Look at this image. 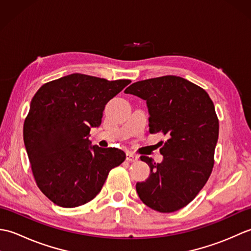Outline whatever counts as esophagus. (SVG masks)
I'll use <instances>...</instances> for the list:
<instances>
[{
	"mask_svg": "<svg viewBox=\"0 0 251 251\" xmlns=\"http://www.w3.org/2000/svg\"><path fill=\"white\" fill-rule=\"evenodd\" d=\"M138 158H139V156L132 152H128L126 154V161L128 162H137Z\"/></svg>",
	"mask_w": 251,
	"mask_h": 251,
	"instance_id": "esophagus-1",
	"label": "esophagus"
}]
</instances>
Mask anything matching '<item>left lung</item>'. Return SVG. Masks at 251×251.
Here are the masks:
<instances>
[{"label": "left lung", "instance_id": "1", "mask_svg": "<svg viewBox=\"0 0 251 251\" xmlns=\"http://www.w3.org/2000/svg\"><path fill=\"white\" fill-rule=\"evenodd\" d=\"M125 93L147 101L149 130L167 137L159 149L162 163L140 157L151 173L136 184L137 193L154 210L177 211L195 199L212 172L219 136L214 102L201 87L176 75L136 82Z\"/></svg>", "mask_w": 251, "mask_h": 251}]
</instances>
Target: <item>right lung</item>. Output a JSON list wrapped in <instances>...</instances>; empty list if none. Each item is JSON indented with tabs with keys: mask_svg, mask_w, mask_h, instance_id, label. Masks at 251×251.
<instances>
[{
	"mask_svg": "<svg viewBox=\"0 0 251 251\" xmlns=\"http://www.w3.org/2000/svg\"><path fill=\"white\" fill-rule=\"evenodd\" d=\"M130 83L73 73L35 93L24 124V141L35 182L54 204L73 208L95 199L112 168L125 161L120 149L90 145L108 101Z\"/></svg>",
	"mask_w": 251,
	"mask_h": 251,
	"instance_id": "obj_1",
	"label": "right lung"
}]
</instances>
